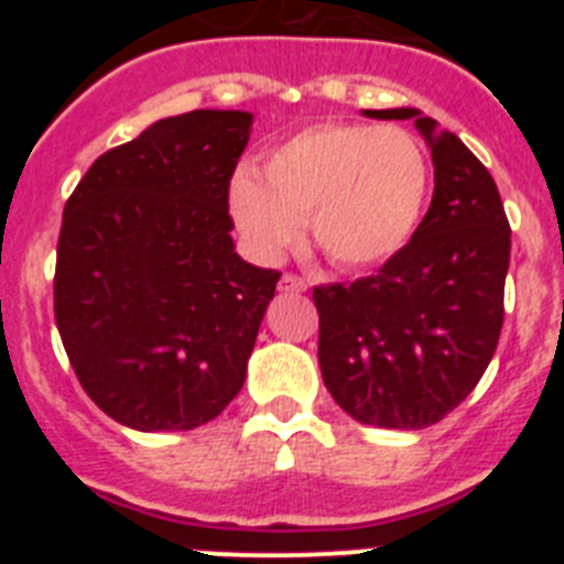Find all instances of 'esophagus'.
<instances>
[{
    "label": "esophagus",
    "mask_w": 564,
    "mask_h": 564,
    "mask_svg": "<svg viewBox=\"0 0 564 564\" xmlns=\"http://www.w3.org/2000/svg\"><path fill=\"white\" fill-rule=\"evenodd\" d=\"M279 291L302 293V291H307V282L302 276H296V273H282V279H279Z\"/></svg>",
    "instance_id": "obj_1"
}]
</instances>
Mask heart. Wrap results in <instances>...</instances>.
Listing matches in <instances>:
<instances>
[{
	"instance_id": "heart-1",
	"label": "heart",
	"mask_w": 564,
	"mask_h": 564,
	"mask_svg": "<svg viewBox=\"0 0 564 564\" xmlns=\"http://www.w3.org/2000/svg\"><path fill=\"white\" fill-rule=\"evenodd\" d=\"M430 197V158L395 123H322L279 143L259 163V181L231 183V217L248 246L276 259L307 220L313 246L341 271L395 257Z\"/></svg>"
}]
</instances>
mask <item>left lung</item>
Returning <instances> with one entry per match:
<instances>
[{
  "label": "left lung",
  "mask_w": 564,
  "mask_h": 564,
  "mask_svg": "<svg viewBox=\"0 0 564 564\" xmlns=\"http://www.w3.org/2000/svg\"><path fill=\"white\" fill-rule=\"evenodd\" d=\"M426 138L435 192L421 226L372 276L313 288L318 367L356 421L423 430L475 390L502 330L511 228L488 169L412 107L367 109Z\"/></svg>",
  "instance_id": "obj_1"
}]
</instances>
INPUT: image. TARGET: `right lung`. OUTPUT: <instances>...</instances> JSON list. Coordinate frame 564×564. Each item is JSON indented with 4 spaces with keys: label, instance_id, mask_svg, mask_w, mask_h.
Instances as JSON below:
<instances>
[{
    "label": "right lung",
    "instance_id": "right-lung-1",
    "mask_svg": "<svg viewBox=\"0 0 564 564\" xmlns=\"http://www.w3.org/2000/svg\"><path fill=\"white\" fill-rule=\"evenodd\" d=\"M251 112L194 109L109 149L69 194L53 307L84 392L138 432L220 415L282 273L234 251L228 186Z\"/></svg>",
    "mask_w": 564,
    "mask_h": 564
}]
</instances>
